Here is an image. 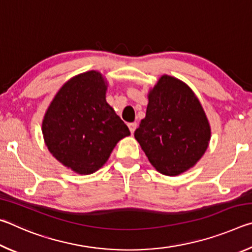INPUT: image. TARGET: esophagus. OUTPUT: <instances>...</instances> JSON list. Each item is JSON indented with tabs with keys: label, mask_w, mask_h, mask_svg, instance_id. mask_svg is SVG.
<instances>
[{
	"label": "esophagus",
	"mask_w": 252,
	"mask_h": 252,
	"mask_svg": "<svg viewBox=\"0 0 252 252\" xmlns=\"http://www.w3.org/2000/svg\"><path fill=\"white\" fill-rule=\"evenodd\" d=\"M136 123L135 122H132V123H129V129H130V132H131V134H133L134 133V131H135V129H136Z\"/></svg>",
	"instance_id": "obj_1"
}]
</instances>
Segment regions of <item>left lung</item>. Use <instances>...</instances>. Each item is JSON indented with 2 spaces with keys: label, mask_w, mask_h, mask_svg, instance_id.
<instances>
[{
  "label": "left lung",
  "mask_w": 252,
  "mask_h": 252,
  "mask_svg": "<svg viewBox=\"0 0 252 252\" xmlns=\"http://www.w3.org/2000/svg\"><path fill=\"white\" fill-rule=\"evenodd\" d=\"M148 99L146 118L134 138L157 171L178 176L207 150L211 136L207 116L193 91L170 75L161 76Z\"/></svg>",
  "instance_id": "left-lung-1"
}]
</instances>
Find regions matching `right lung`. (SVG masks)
Wrapping results in <instances>:
<instances>
[{"label": "right lung", "mask_w": 252, "mask_h": 252, "mask_svg": "<svg viewBox=\"0 0 252 252\" xmlns=\"http://www.w3.org/2000/svg\"><path fill=\"white\" fill-rule=\"evenodd\" d=\"M106 82L89 71L60 89L46 110L42 132L59 162L79 174H91L108 161L129 127L105 100Z\"/></svg>", "instance_id": "1"}]
</instances>
